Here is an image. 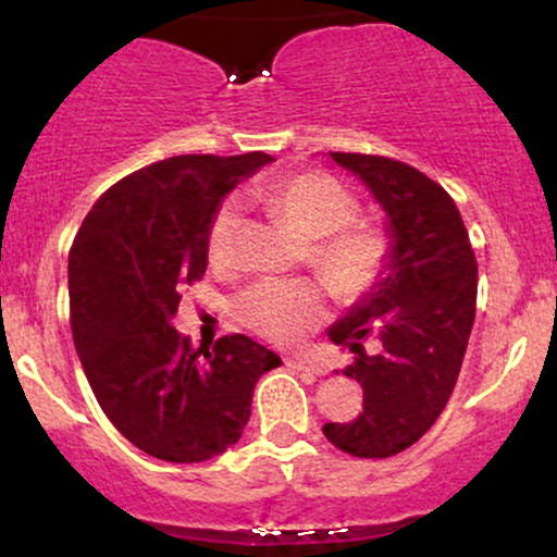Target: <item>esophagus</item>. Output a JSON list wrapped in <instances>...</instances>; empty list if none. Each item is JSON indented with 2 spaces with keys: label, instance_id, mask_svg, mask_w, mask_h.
<instances>
[{
  "label": "esophagus",
  "instance_id": "1",
  "mask_svg": "<svg viewBox=\"0 0 557 557\" xmlns=\"http://www.w3.org/2000/svg\"><path fill=\"white\" fill-rule=\"evenodd\" d=\"M287 367L298 369V372H309V374H327L330 372L324 363H319L314 359H287Z\"/></svg>",
  "mask_w": 557,
  "mask_h": 557
}]
</instances>
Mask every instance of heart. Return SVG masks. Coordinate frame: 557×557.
I'll list each match as a JSON object with an SVG mask.
<instances>
[{
  "label": "heart",
  "mask_w": 557,
  "mask_h": 557,
  "mask_svg": "<svg viewBox=\"0 0 557 557\" xmlns=\"http://www.w3.org/2000/svg\"><path fill=\"white\" fill-rule=\"evenodd\" d=\"M257 198L287 222L309 246L311 267L345 300L367 298L382 285L393 264V243L372 225H350L359 214L356 198L335 177L300 172L259 185ZM240 222L238 201H227L209 230V259L225 267ZM330 314V293L319 280H267L243 293L238 322L277 345H298Z\"/></svg>",
  "instance_id": "1"
}]
</instances>
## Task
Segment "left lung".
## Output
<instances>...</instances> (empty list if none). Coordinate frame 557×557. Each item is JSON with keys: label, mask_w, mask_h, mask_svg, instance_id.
Wrapping results in <instances>:
<instances>
[{"label": "left lung", "mask_w": 557, "mask_h": 557, "mask_svg": "<svg viewBox=\"0 0 557 557\" xmlns=\"http://www.w3.org/2000/svg\"><path fill=\"white\" fill-rule=\"evenodd\" d=\"M385 214L393 264L374 293L327 330L356 354L345 376L363 387L354 421H330L324 437L359 458H389L411 447L443 413L476 311V259L456 201L424 172L372 154L332 151ZM374 336L367 355L362 337Z\"/></svg>", "instance_id": "obj_1"}]
</instances>
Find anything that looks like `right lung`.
<instances>
[{"mask_svg":"<svg viewBox=\"0 0 557 557\" xmlns=\"http://www.w3.org/2000/svg\"><path fill=\"white\" fill-rule=\"evenodd\" d=\"M270 154L170 157L112 185L67 259L75 350L107 419L146 456L201 463L240 440L259 376L280 356L246 335L201 348L175 330L181 287L203 277L222 201Z\"/></svg>","mask_w":557,"mask_h":557,"instance_id":"1","label":"right lung"}]
</instances>
